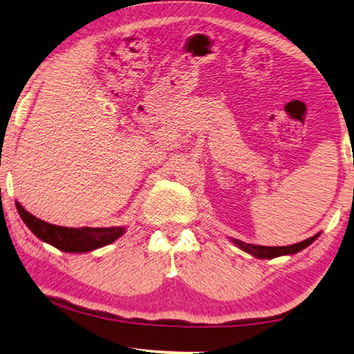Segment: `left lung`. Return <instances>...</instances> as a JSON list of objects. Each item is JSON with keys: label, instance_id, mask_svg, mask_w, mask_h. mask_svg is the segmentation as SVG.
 Returning <instances> with one entry per match:
<instances>
[{"label": "left lung", "instance_id": "obj_1", "mask_svg": "<svg viewBox=\"0 0 354 354\" xmlns=\"http://www.w3.org/2000/svg\"><path fill=\"white\" fill-rule=\"evenodd\" d=\"M317 237H318V234H317V236L307 239V241H302V242H299V243H295V245H288V247L252 245V243H245V242H242V241H237V239H236V241H234V243H236L239 248H242L243 252L253 254V257H257L259 259H263V258L264 259H270V258H277V257H283V254H295L297 252H301V250L308 247L310 243H312Z\"/></svg>", "mask_w": 354, "mask_h": 354}]
</instances>
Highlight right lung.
<instances>
[{
  "label": "right lung",
  "mask_w": 354,
  "mask_h": 354,
  "mask_svg": "<svg viewBox=\"0 0 354 354\" xmlns=\"http://www.w3.org/2000/svg\"><path fill=\"white\" fill-rule=\"evenodd\" d=\"M17 210L21 220L30 231L39 237L41 241L50 243L58 250L66 253H84L91 252L100 247H104L107 243H112L124 232V227H64L55 226L50 223L42 221L36 216H32L30 212H26L19 203Z\"/></svg>",
  "instance_id": "right-lung-1"
}]
</instances>
